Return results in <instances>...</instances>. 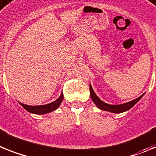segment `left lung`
<instances>
[{
	"mask_svg": "<svg viewBox=\"0 0 156 156\" xmlns=\"http://www.w3.org/2000/svg\"><path fill=\"white\" fill-rule=\"evenodd\" d=\"M89 90H90V96H91L92 100L94 102V104L98 107V108H100L101 110L112 112V113H122V112H126V111L129 110L131 108L134 106L138 101H140L141 97L144 96V94L141 95L138 98L135 99V100H133L132 101H129L128 103H126V104H119V105H112V104H108L103 102L101 99L99 98L97 95H96V93H94L91 85L89 86Z\"/></svg>",
	"mask_w": 156,
	"mask_h": 156,
	"instance_id": "left-lung-1",
	"label": "left lung"
}]
</instances>
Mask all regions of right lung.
<instances>
[{"label":"right lung","instance_id":"obj_1","mask_svg":"<svg viewBox=\"0 0 156 156\" xmlns=\"http://www.w3.org/2000/svg\"><path fill=\"white\" fill-rule=\"evenodd\" d=\"M63 99V93L60 94L59 98L55 101L54 102L50 103V104H45V105H40V106H29V105H27V104H22L20 103L22 106L25 108L27 112H30V113L33 114H37V115H43V114H47L49 113V112H52V111L55 110L59 108V106L60 105V104L62 103Z\"/></svg>","mask_w":156,"mask_h":156}]
</instances>
